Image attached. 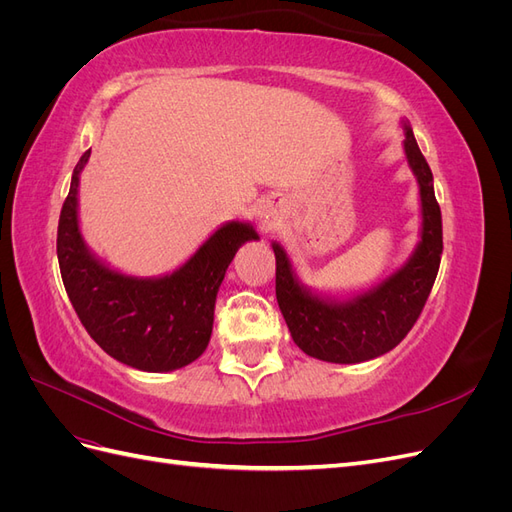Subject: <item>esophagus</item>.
<instances>
[{"instance_id": "34e87169", "label": "esophagus", "mask_w": 512, "mask_h": 512, "mask_svg": "<svg viewBox=\"0 0 512 512\" xmlns=\"http://www.w3.org/2000/svg\"><path fill=\"white\" fill-rule=\"evenodd\" d=\"M260 218H265V222H271V211L269 209H262L260 211Z\"/></svg>"}]
</instances>
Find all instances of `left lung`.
Segmentation results:
<instances>
[{"label":"left lung","mask_w":512,"mask_h":512,"mask_svg":"<svg viewBox=\"0 0 512 512\" xmlns=\"http://www.w3.org/2000/svg\"><path fill=\"white\" fill-rule=\"evenodd\" d=\"M404 151L421 196V239L412 256L376 286L350 297H329L305 286L280 243L275 254V297L288 331L305 354L327 363H363L393 350L414 327L440 269L442 215L433 175L406 119Z\"/></svg>","instance_id":"obj_1"}]
</instances>
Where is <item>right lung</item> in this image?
<instances>
[{
  "label": "right lung",
  "instance_id": "right-lung-1",
  "mask_svg": "<svg viewBox=\"0 0 512 512\" xmlns=\"http://www.w3.org/2000/svg\"><path fill=\"white\" fill-rule=\"evenodd\" d=\"M89 151L74 166L57 226V258L70 303L91 339L123 365L175 371L209 346L215 297L237 250L260 239L250 222L222 224L175 271L136 277L89 250L79 222V183Z\"/></svg>",
  "mask_w": 512,
  "mask_h": 512
}]
</instances>
